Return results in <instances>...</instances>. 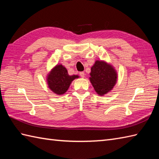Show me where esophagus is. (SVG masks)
<instances>
[{
  "instance_id": "34e87169",
  "label": "esophagus",
  "mask_w": 159,
  "mask_h": 159,
  "mask_svg": "<svg viewBox=\"0 0 159 159\" xmlns=\"http://www.w3.org/2000/svg\"><path fill=\"white\" fill-rule=\"evenodd\" d=\"M79 74H80V76H81L82 78L85 77V72H80L79 73Z\"/></svg>"
}]
</instances>
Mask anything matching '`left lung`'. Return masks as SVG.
<instances>
[{"mask_svg": "<svg viewBox=\"0 0 159 159\" xmlns=\"http://www.w3.org/2000/svg\"><path fill=\"white\" fill-rule=\"evenodd\" d=\"M90 81L96 93L103 96L113 89L117 81V73L111 65L96 61L91 68Z\"/></svg>", "mask_w": 159, "mask_h": 159, "instance_id": "1", "label": "left lung"}]
</instances>
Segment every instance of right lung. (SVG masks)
<instances>
[{
	"instance_id": "obj_1",
	"label": "right lung",
	"mask_w": 159,
	"mask_h": 159,
	"mask_svg": "<svg viewBox=\"0 0 159 159\" xmlns=\"http://www.w3.org/2000/svg\"><path fill=\"white\" fill-rule=\"evenodd\" d=\"M78 77L77 75L70 76L65 67L57 65L48 74L47 80L49 88L58 95H61L67 92L72 80Z\"/></svg>"
}]
</instances>
